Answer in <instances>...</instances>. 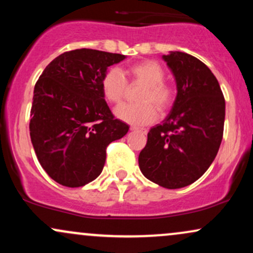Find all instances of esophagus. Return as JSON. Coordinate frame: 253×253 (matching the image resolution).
<instances>
[{
  "label": "esophagus",
  "instance_id": "esophagus-1",
  "mask_svg": "<svg viewBox=\"0 0 253 253\" xmlns=\"http://www.w3.org/2000/svg\"><path fill=\"white\" fill-rule=\"evenodd\" d=\"M130 130H134V132H140V133H147L146 128H143V127H136V126H132L130 127Z\"/></svg>",
  "mask_w": 253,
  "mask_h": 253
}]
</instances>
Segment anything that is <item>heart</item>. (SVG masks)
<instances>
[{
    "label": "heart",
    "mask_w": 253,
    "mask_h": 253,
    "mask_svg": "<svg viewBox=\"0 0 253 253\" xmlns=\"http://www.w3.org/2000/svg\"><path fill=\"white\" fill-rule=\"evenodd\" d=\"M126 75L134 82L144 84L139 95L140 103H125L115 109V117L127 124L146 125L157 118L156 103L159 109H165L171 103L173 96L172 88L164 82L165 71L163 66L155 60H145L130 65ZM126 78L118 68H110L101 81L103 96L109 103L121 102L126 91Z\"/></svg>",
    "instance_id": "1"
}]
</instances>
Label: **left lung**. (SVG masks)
Segmentation results:
<instances>
[{
	"label": "left lung",
	"instance_id": "obj_1",
	"mask_svg": "<svg viewBox=\"0 0 253 253\" xmlns=\"http://www.w3.org/2000/svg\"><path fill=\"white\" fill-rule=\"evenodd\" d=\"M163 60L176 81L170 113L147 133L138 162L143 175L168 188L187 187L201 177L219 151L225 123V98L206 64L171 51Z\"/></svg>",
	"mask_w": 253,
	"mask_h": 253
}]
</instances>
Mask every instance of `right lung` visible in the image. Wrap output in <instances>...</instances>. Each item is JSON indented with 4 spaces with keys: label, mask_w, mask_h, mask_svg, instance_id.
<instances>
[{
    "label": "right lung",
    "mask_w": 253,
    "mask_h": 253,
    "mask_svg": "<svg viewBox=\"0 0 253 253\" xmlns=\"http://www.w3.org/2000/svg\"><path fill=\"white\" fill-rule=\"evenodd\" d=\"M119 53L80 48L54 58L34 86L30 134L42 169L53 181L77 188L102 172L106 149L128 132L104 101L101 81Z\"/></svg>",
    "instance_id": "1"
}]
</instances>
